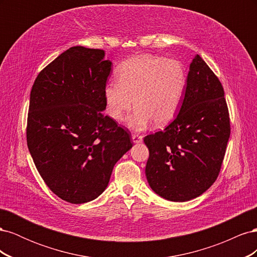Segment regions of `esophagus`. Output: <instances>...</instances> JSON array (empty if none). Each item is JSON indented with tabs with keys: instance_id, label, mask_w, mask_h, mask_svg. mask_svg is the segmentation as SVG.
Returning <instances> with one entry per match:
<instances>
[{
	"instance_id": "esophagus-1",
	"label": "esophagus",
	"mask_w": 257,
	"mask_h": 257,
	"mask_svg": "<svg viewBox=\"0 0 257 257\" xmlns=\"http://www.w3.org/2000/svg\"><path fill=\"white\" fill-rule=\"evenodd\" d=\"M132 139H133L134 144H139L143 142V136L137 135V134H132Z\"/></svg>"
}]
</instances>
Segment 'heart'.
<instances>
[{"label":"heart","instance_id":"1","mask_svg":"<svg viewBox=\"0 0 257 257\" xmlns=\"http://www.w3.org/2000/svg\"><path fill=\"white\" fill-rule=\"evenodd\" d=\"M116 77L118 81L104 88L106 113L120 121L134 104L136 109L128 119L132 128L142 131L151 121L165 125L181 105L185 72L177 60L143 54L122 64Z\"/></svg>","mask_w":257,"mask_h":257}]
</instances>
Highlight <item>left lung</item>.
<instances>
[{
	"mask_svg": "<svg viewBox=\"0 0 257 257\" xmlns=\"http://www.w3.org/2000/svg\"><path fill=\"white\" fill-rule=\"evenodd\" d=\"M229 135L222 84L196 54L179 113L164 131L144 139L149 149L146 176L150 188L170 201L198 197L219 176Z\"/></svg>",
	"mask_w": 257,
	"mask_h": 257,
	"instance_id": "8db88e82",
	"label": "left lung"
}]
</instances>
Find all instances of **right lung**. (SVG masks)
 Wrapping results in <instances>:
<instances>
[{"mask_svg":"<svg viewBox=\"0 0 257 257\" xmlns=\"http://www.w3.org/2000/svg\"><path fill=\"white\" fill-rule=\"evenodd\" d=\"M105 51L75 46L38 74L31 90L27 143L48 188L71 204L97 198L133 145L103 111L111 72Z\"/></svg>","mask_w":257,"mask_h":257,"instance_id":"1","label":"right lung"}]
</instances>
